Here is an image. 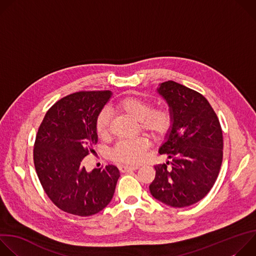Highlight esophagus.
<instances>
[{
	"label": "esophagus",
	"mask_w": 256,
	"mask_h": 256,
	"mask_svg": "<svg viewBox=\"0 0 256 256\" xmlns=\"http://www.w3.org/2000/svg\"><path fill=\"white\" fill-rule=\"evenodd\" d=\"M138 167V166H122L120 169L122 172H130V171H134L136 170Z\"/></svg>",
	"instance_id": "34e87169"
}]
</instances>
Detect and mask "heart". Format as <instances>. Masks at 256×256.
<instances>
[{"label":"heart","mask_w":256,"mask_h":256,"mask_svg":"<svg viewBox=\"0 0 256 256\" xmlns=\"http://www.w3.org/2000/svg\"><path fill=\"white\" fill-rule=\"evenodd\" d=\"M116 108L138 122L140 128L154 138H160L165 136L172 124V114L166 106L152 108L150 101L140 97L124 98L118 101ZM110 120V114L107 109H103L95 122V130L98 136L103 138L109 134ZM147 148L148 140L144 138L120 140L116 144L112 157L122 164L136 165L142 161Z\"/></svg>","instance_id":"1"}]
</instances>
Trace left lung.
Returning a JSON list of instances; mask_svg holds the SVG:
<instances>
[{"label": "left lung", "mask_w": 256, "mask_h": 256, "mask_svg": "<svg viewBox=\"0 0 256 256\" xmlns=\"http://www.w3.org/2000/svg\"><path fill=\"white\" fill-rule=\"evenodd\" d=\"M157 92L172 114L171 128L160 148V154H166L170 161L155 166L150 192L167 206H188L208 194L220 172L221 124L208 101L198 92L174 81L161 83Z\"/></svg>", "instance_id": "8db88e82"}]
</instances>
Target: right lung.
<instances>
[{
	"mask_svg": "<svg viewBox=\"0 0 256 256\" xmlns=\"http://www.w3.org/2000/svg\"><path fill=\"white\" fill-rule=\"evenodd\" d=\"M112 91H82L54 103L36 134V173L50 200L62 210L81 216L102 210L114 198L120 176L114 165L86 171L83 159L98 142L95 122Z\"/></svg>",
	"mask_w": 256,
	"mask_h": 256,
	"instance_id": "1",
	"label": "right lung"
}]
</instances>
